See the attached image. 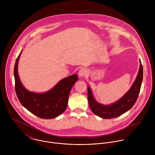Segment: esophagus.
<instances>
[{
	"label": "esophagus",
	"mask_w": 155,
	"mask_h": 155,
	"mask_svg": "<svg viewBox=\"0 0 155 155\" xmlns=\"http://www.w3.org/2000/svg\"><path fill=\"white\" fill-rule=\"evenodd\" d=\"M88 73V70L86 68H82L79 71V76L80 78H83L85 77Z\"/></svg>",
	"instance_id": "1"
}]
</instances>
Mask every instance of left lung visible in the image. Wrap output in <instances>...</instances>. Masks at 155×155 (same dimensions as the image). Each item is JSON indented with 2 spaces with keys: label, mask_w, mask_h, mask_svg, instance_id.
Here are the masks:
<instances>
[{
  "label": "left lung",
  "mask_w": 155,
  "mask_h": 155,
  "mask_svg": "<svg viewBox=\"0 0 155 155\" xmlns=\"http://www.w3.org/2000/svg\"><path fill=\"white\" fill-rule=\"evenodd\" d=\"M140 63L137 76L131 87L124 96L113 103L108 105L99 103L95 100L91 88L88 87L89 105L95 114L103 119H110L120 116L133 107L137 100L143 78V69L140 60Z\"/></svg>",
  "instance_id": "1"
}]
</instances>
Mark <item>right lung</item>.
Masks as SVG:
<instances>
[{
	"label": "right lung",
	"instance_id": "right-lung-1",
	"mask_svg": "<svg viewBox=\"0 0 155 155\" xmlns=\"http://www.w3.org/2000/svg\"><path fill=\"white\" fill-rule=\"evenodd\" d=\"M21 52L16 60L14 70L15 91L20 102L27 110L41 118L50 119L58 116L66 109L70 92L78 81V76L74 74L61 79L45 92L29 91L22 85L18 73Z\"/></svg>",
	"mask_w": 155,
	"mask_h": 155
}]
</instances>
